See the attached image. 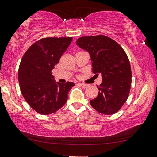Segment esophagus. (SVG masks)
Segmentation results:
<instances>
[{"instance_id":"34e87169","label":"esophagus","mask_w":157,"mask_h":157,"mask_svg":"<svg viewBox=\"0 0 157 157\" xmlns=\"http://www.w3.org/2000/svg\"><path fill=\"white\" fill-rule=\"evenodd\" d=\"M79 85H80L82 87V88H84V89H85V88H87L88 86H89V85H86V84H83V83H81V84H79Z\"/></svg>"}]
</instances>
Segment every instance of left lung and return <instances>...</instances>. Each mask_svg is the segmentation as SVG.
<instances>
[{
	"instance_id": "obj_1",
	"label": "left lung",
	"mask_w": 157,
	"mask_h": 157,
	"mask_svg": "<svg viewBox=\"0 0 157 157\" xmlns=\"http://www.w3.org/2000/svg\"><path fill=\"white\" fill-rule=\"evenodd\" d=\"M76 44L90 54L92 71L102 76L97 86L99 94L90 104L99 113H116L129 96L132 72L129 59L123 48L113 39L104 35L82 36Z\"/></svg>"
}]
</instances>
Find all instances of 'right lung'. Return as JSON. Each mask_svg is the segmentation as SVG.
I'll use <instances>...</instances> for the list:
<instances>
[{"mask_svg": "<svg viewBox=\"0 0 157 157\" xmlns=\"http://www.w3.org/2000/svg\"><path fill=\"white\" fill-rule=\"evenodd\" d=\"M72 37H48L35 42L21 60L18 80L21 93L37 113L48 115L63 107L75 84L55 81L52 70L59 63Z\"/></svg>", "mask_w": 157, "mask_h": 157, "instance_id": "right-lung-1", "label": "right lung"}]
</instances>
